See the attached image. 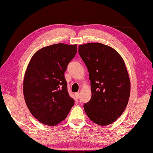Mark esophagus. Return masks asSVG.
I'll list each match as a JSON object with an SVG mask.
<instances>
[{
	"label": "esophagus",
	"mask_w": 153,
	"mask_h": 153,
	"mask_svg": "<svg viewBox=\"0 0 153 153\" xmlns=\"http://www.w3.org/2000/svg\"><path fill=\"white\" fill-rule=\"evenodd\" d=\"M75 97H76V100H78L79 97V93H76V94H75Z\"/></svg>",
	"instance_id": "1"
}]
</instances>
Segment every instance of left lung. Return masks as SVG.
<instances>
[{
    "instance_id": "8db88e82",
    "label": "left lung",
    "mask_w": 153,
    "mask_h": 153,
    "mask_svg": "<svg viewBox=\"0 0 153 153\" xmlns=\"http://www.w3.org/2000/svg\"><path fill=\"white\" fill-rule=\"evenodd\" d=\"M91 81V97L83 107L95 123L108 125L123 113L130 96L131 84L123 59L116 51L101 43L79 46Z\"/></svg>"
}]
</instances>
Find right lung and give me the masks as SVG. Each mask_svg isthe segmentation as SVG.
<instances>
[{
  "label": "right lung",
  "mask_w": 153,
  "mask_h": 153,
  "mask_svg": "<svg viewBox=\"0 0 153 153\" xmlns=\"http://www.w3.org/2000/svg\"><path fill=\"white\" fill-rule=\"evenodd\" d=\"M77 53V45L56 44L32 56L24 79V96L31 114L42 123L64 121L74 105L64 73Z\"/></svg>",
  "instance_id": "1"
}]
</instances>
